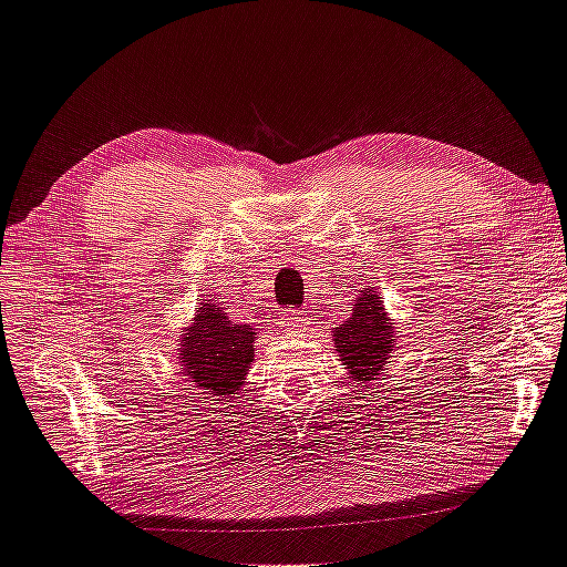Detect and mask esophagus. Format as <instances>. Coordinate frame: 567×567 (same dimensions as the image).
<instances>
[{
    "mask_svg": "<svg viewBox=\"0 0 567 567\" xmlns=\"http://www.w3.org/2000/svg\"><path fill=\"white\" fill-rule=\"evenodd\" d=\"M308 310H293V313H288L286 318H284V326L288 328V330H303L306 326H308Z\"/></svg>",
    "mask_w": 567,
    "mask_h": 567,
    "instance_id": "obj_1",
    "label": "esophagus"
}]
</instances>
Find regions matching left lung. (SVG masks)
Listing matches in <instances>:
<instances>
[{
    "mask_svg": "<svg viewBox=\"0 0 567 567\" xmlns=\"http://www.w3.org/2000/svg\"><path fill=\"white\" fill-rule=\"evenodd\" d=\"M334 344L354 381L369 384L384 369L394 348V322L386 320L377 291L367 288L352 308V318L334 328Z\"/></svg>",
    "mask_w": 567,
    "mask_h": 567,
    "instance_id": "1",
    "label": "left lung"
}]
</instances>
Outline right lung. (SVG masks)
Masks as SVG:
<instances>
[{
    "mask_svg": "<svg viewBox=\"0 0 567 567\" xmlns=\"http://www.w3.org/2000/svg\"><path fill=\"white\" fill-rule=\"evenodd\" d=\"M254 334L251 326H239L225 310L203 303L181 342V374L215 401L229 399L237 394L249 369Z\"/></svg>",
    "mask_w": 567,
    "mask_h": 567,
    "instance_id": "obj_1",
    "label": "right lung"
}]
</instances>
